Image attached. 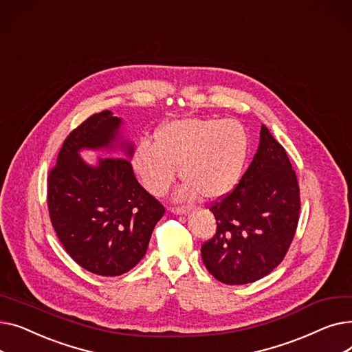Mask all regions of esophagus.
<instances>
[{
    "mask_svg": "<svg viewBox=\"0 0 352 352\" xmlns=\"http://www.w3.org/2000/svg\"><path fill=\"white\" fill-rule=\"evenodd\" d=\"M170 211L174 212V214H186L187 208L181 207V206H174V207H170Z\"/></svg>",
    "mask_w": 352,
    "mask_h": 352,
    "instance_id": "34e87169",
    "label": "esophagus"
}]
</instances>
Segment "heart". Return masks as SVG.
I'll use <instances>...</instances> for the list:
<instances>
[{
	"label": "heart",
	"instance_id": "heart-1",
	"mask_svg": "<svg viewBox=\"0 0 352 352\" xmlns=\"http://www.w3.org/2000/svg\"><path fill=\"white\" fill-rule=\"evenodd\" d=\"M248 151L244 126L234 120L187 118L165 124L155 134V145L142 141L133 165L145 188L164 194L175 178L186 181L181 198H218L234 188Z\"/></svg>",
	"mask_w": 352,
	"mask_h": 352
}]
</instances>
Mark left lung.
Instances as JSON below:
<instances>
[{"label":"left lung","instance_id":"8db88e82","mask_svg":"<svg viewBox=\"0 0 352 352\" xmlns=\"http://www.w3.org/2000/svg\"><path fill=\"white\" fill-rule=\"evenodd\" d=\"M300 210L298 179L287 151L263 125L260 145L241 179L210 204L217 230L201 245L204 265L227 285L263 278L288 252Z\"/></svg>","mask_w":352,"mask_h":352}]
</instances>
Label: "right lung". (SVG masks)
<instances>
[{"instance_id": "right-lung-1", "label": "right lung", "mask_w": 352, "mask_h": 352, "mask_svg": "<svg viewBox=\"0 0 352 352\" xmlns=\"http://www.w3.org/2000/svg\"><path fill=\"white\" fill-rule=\"evenodd\" d=\"M121 120L105 109L65 138L48 174L47 204L52 228L68 255L84 270L117 276L145 255L164 206L145 191L131 161L104 157L97 168L78 155L81 148L109 146ZM126 154H133L128 145Z\"/></svg>"}]
</instances>
